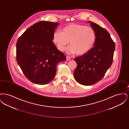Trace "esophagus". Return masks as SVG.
Here are the masks:
<instances>
[{
  "label": "esophagus",
  "instance_id": "34e87169",
  "mask_svg": "<svg viewBox=\"0 0 129 129\" xmlns=\"http://www.w3.org/2000/svg\"><path fill=\"white\" fill-rule=\"evenodd\" d=\"M66 59L67 60H70L71 59V57L69 56H66Z\"/></svg>",
  "mask_w": 129,
  "mask_h": 129
}]
</instances>
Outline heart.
I'll use <instances>...</instances> for the list:
<instances>
[{"label": "heart", "instance_id": "obj_1", "mask_svg": "<svg viewBox=\"0 0 129 129\" xmlns=\"http://www.w3.org/2000/svg\"><path fill=\"white\" fill-rule=\"evenodd\" d=\"M96 40L95 30L85 25L72 24L64 27L62 31L57 30L53 40L57 48L63 51L70 42L68 51L78 55H85L93 47Z\"/></svg>", "mask_w": 129, "mask_h": 129}]
</instances>
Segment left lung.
Returning a JSON list of instances; mask_svg holds the SVG:
<instances>
[{
    "label": "left lung",
    "mask_w": 129,
    "mask_h": 129,
    "mask_svg": "<svg viewBox=\"0 0 129 129\" xmlns=\"http://www.w3.org/2000/svg\"><path fill=\"white\" fill-rule=\"evenodd\" d=\"M96 34L94 46L85 55L75 57L77 67L74 76L84 86L94 85L101 80L113 60L115 43L108 31L99 25L89 22Z\"/></svg>",
    "instance_id": "left-lung-1"
}]
</instances>
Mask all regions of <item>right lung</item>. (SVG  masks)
Listing matches in <instances>:
<instances>
[{"instance_id": "1", "label": "right lung", "mask_w": 129, "mask_h": 129, "mask_svg": "<svg viewBox=\"0 0 129 129\" xmlns=\"http://www.w3.org/2000/svg\"><path fill=\"white\" fill-rule=\"evenodd\" d=\"M59 23L40 21L26 29L16 43V60L25 76L31 82L48 84L54 79L58 62L66 56L53 42Z\"/></svg>"}]
</instances>
